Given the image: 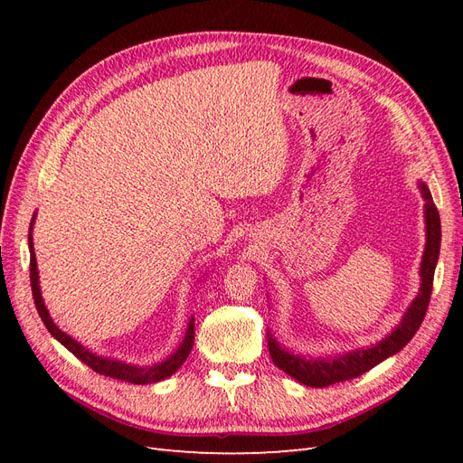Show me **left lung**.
Masks as SVG:
<instances>
[{
	"mask_svg": "<svg viewBox=\"0 0 463 463\" xmlns=\"http://www.w3.org/2000/svg\"><path fill=\"white\" fill-rule=\"evenodd\" d=\"M421 194L425 199V222H427V245L421 260V289L419 296L410 305L408 313L403 315L400 326L390 335L367 349H359L354 354H345L342 357H330V359H305L301 355H291L286 349L279 347V344L272 338V334H266V344H269V352L278 369L288 373L298 383L311 386V388H326L335 383L352 381L361 374L371 371L378 363H383L386 357L398 354L400 349L408 344L415 332L421 326V322L427 315L430 293H432V279L434 269H437V260L440 253V216L439 210L432 203L430 191L425 184H419Z\"/></svg>",
	"mask_w": 463,
	"mask_h": 463,
	"instance_id": "obj_1",
	"label": "left lung"
}]
</instances>
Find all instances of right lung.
Returning <instances> with one entry per match:
<instances>
[{
  "mask_svg": "<svg viewBox=\"0 0 463 463\" xmlns=\"http://www.w3.org/2000/svg\"><path fill=\"white\" fill-rule=\"evenodd\" d=\"M31 226H33V222H31ZM29 247H31V288H33V298H34L36 311H38L42 322H44L46 328L50 330L53 338L61 342L69 349V352H71L77 359L85 363V365H89L98 374L118 378V381H125V383H131V384H152V383L164 381V378L172 376L181 365H184V361L189 357L191 349H193V342H194V318L189 320L187 334H185L184 342H181V345L177 347V352L167 357L165 361L158 363V365H152V367H137V365H129V363H121V361H116V359H106V357H100V355H94V354L89 352V349H85L80 344H77L71 338V335H67L65 332H61L58 326L53 325V320L50 318L48 309L44 307V301H42V296H40L36 257H34V250H33V235H29Z\"/></svg>",
  "mask_w": 463,
  "mask_h": 463,
  "instance_id": "add662e5",
  "label": "right lung"
}]
</instances>
